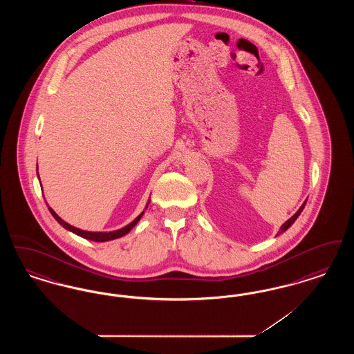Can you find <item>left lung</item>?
<instances>
[{"label": "left lung", "mask_w": 354, "mask_h": 354, "mask_svg": "<svg viewBox=\"0 0 354 354\" xmlns=\"http://www.w3.org/2000/svg\"><path fill=\"white\" fill-rule=\"evenodd\" d=\"M305 203L306 202L303 203V205L299 208V211H297V212H296V214H295V215H293L290 219L286 220V223H284V224L280 227V231H279L277 236L280 235V234H283V232H286V230H288V228H289V227H290V225H292V224L296 221V219L300 216V214L303 212L304 207H305Z\"/></svg>", "instance_id": "8db88e82"}]
</instances>
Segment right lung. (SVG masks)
Returning <instances> with one entry per match:
<instances>
[{"label": "right lung", "mask_w": 354, "mask_h": 354, "mask_svg": "<svg viewBox=\"0 0 354 354\" xmlns=\"http://www.w3.org/2000/svg\"><path fill=\"white\" fill-rule=\"evenodd\" d=\"M37 171H38V166H37ZM37 175H38V172H37ZM38 179H39V176H38ZM149 204H150V201L147 202V205H146V208L149 207ZM145 208V209H146ZM49 211H50L51 215H53V218L57 220L64 228H66L68 231L70 232H73V234H75V235L81 236V237H84V239H87V240H93V241H110V240H114V239H119V237H122V236L126 235V234H129L133 228H134L135 225H136V223L140 220V218L143 216V214H145V211L136 218V219L133 220L130 224H127L126 227H123V228H120V230H117V231H110V232H91V231H84V230H80V228H77V227H73V225H70L68 223H66L65 220L61 219L53 209H51L50 207H49Z\"/></svg>", "instance_id": "1"}]
</instances>
